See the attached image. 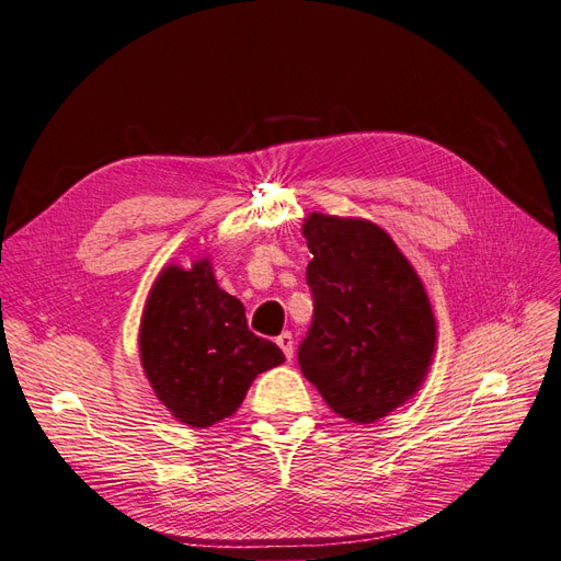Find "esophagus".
<instances>
[{
	"mask_svg": "<svg viewBox=\"0 0 561 561\" xmlns=\"http://www.w3.org/2000/svg\"><path fill=\"white\" fill-rule=\"evenodd\" d=\"M276 344L283 348L287 360L295 358V336H293V332H283V334L276 339Z\"/></svg>",
	"mask_w": 561,
	"mask_h": 561,
	"instance_id": "obj_1",
	"label": "esophagus"
}]
</instances>
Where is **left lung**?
Masks as SVG:
<instances>
[{"label": "left lung", "mask_w": 561, "mask_h": 561, "mask_svg": "<svg viewBox=\"0 0 561 561\" xmlns=\"http://www.w3.org/2000/svg\"><path fill=\"white\" fill-rule=\"evenodd\" d=\"M313 322L299 367L351 423H375L412 400L433 365L437 328L426 287L396 241L360 217L311 213Z\"/></svg>", "instance_id": "1"}]
</instances>
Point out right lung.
I'll use <instances>...</instances> for the list:
<instances>
[{
  "label": "right lung",
  "mask_w": 561,
  "mask_h": 561,
  "mask_svg": "<svg viewBox=\"0 0 561 561\" xmlns=\"http://www.w3.org/2000/svg\"><path fill=\"white\" fill-rule=\"evenodd\" d=\"M283 360L248 330L243 304L217 285L208 257L161 268L140 320V363L180 423L210 428L236 414L257 375Z\"/></svg>",
  "instance_id": "1"
}]
</instances>
